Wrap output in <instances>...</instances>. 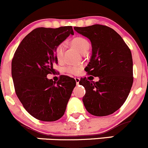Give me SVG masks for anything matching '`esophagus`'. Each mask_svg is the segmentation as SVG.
Instances as JSON below:
<instances>
[{"label": "esophagus", "instance_id": "obj_1", "mask_svg": "<svg viewBox=\"0 0 148 148\" xmlns=\"http://www.w3.org/2000/svg\"><path fill=\"white\" fill-rule=\"evenodd\" d=\"M75 80L76 82V84L78 85L79 82H80V78H79V77H75Z\"/></svg>", "mask_w": 148, "mask_h": 148}]
</instances>
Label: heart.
Here are the masks:
<instances>
[{"label":"heart","mask_w":148,"mask_h":148,"mask_svg":"<svg viewBox=\"0 0 148 148\" xmlns=\"http://www.w3.org/2000/svg\"><path fill=\"white\" fill-rule=\"evenodd\" d=\"M71 43L73 46L77 48L81 53L84 54L88 52V50L90 48V43L85 38L81 36H76L72 39L71 41ZM65 45L64 43H60L56 47L55 49V56L57 60L59 62L63 61L64 59V52H65ZM81 70V67L78 65H68L64 68L65 72L68 73L69 74L77 75L80 73Z\"/></svg>","instance_id":"1"}]
</instances>
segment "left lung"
<instances>
[{"label": "left lung", "mask_w": 148, "mask_h": 148, "mask_svg": "<svg viewBox=\"0 0 148 148\" xmlns=\"http://www.w3.org/2000/svg\"><path fill=\"white\" fill-rule=\"evenodd\" d=\"M74 29L90 39L92 55L86 71L99 77L97 82L80 79L79 83L86 89L83 104L94 116L112 114L123 105L132 86L131 51L120 35L109 26L95 24Z\"/></svg>", "instance_id": "1"}]
</instances>
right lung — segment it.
Wrapping results in <instances>:
<instances>
[{"label": "right lung", "instance_id": "right-lung-1", "mask_svg": "<svg viewBox=\"0 0 148 148\" xmlns=\"http://www.w3.org/2000/svg\"><path fill=\"white\" fill-rule=\"evenodd\" d=\"M70 34H74L71 26L36 28L14 53L11 74L16 93L28 113L40 121L54 122L63 116L76 85L75 79L63 75L58 82L47 77L58 63L55 48Z\"/></svg>", "mask_w": 148, "mask_h": 148}]
</instances>
